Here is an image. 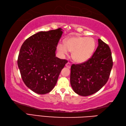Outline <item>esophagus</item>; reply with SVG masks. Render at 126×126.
Returning <instances> with one entry per match:
<instances>
[{
  "instance_id": "34e87169",
  "label": "esophagus",
  "mask_w": 126,
  "mask_h": 126,
  "mask_svg": "<svg viewBox=\"0 0 126 126\" xmlns=\"http://www.w3.org/2000/svg\"><path fill=\"white\" fill-rule=\"evenodd\" d=\"M71 65V64L70 62H67L65 64V66L68 68H70Z\"/></svg>"
}]
</instances>
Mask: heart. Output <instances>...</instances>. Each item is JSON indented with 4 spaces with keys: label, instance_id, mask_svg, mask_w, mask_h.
Returning <instances> with one entry per match:
<instances>
[{
    "label": "heart",
    "instance_id": "obj_1",
    "mask_svg": "<svg viewBox=\"0 0 126 126\" xmlns=\"http://www.w3.org/2000/svg\"><path fill=\"white\" fill-rule=\"evenodd\" d=\"M96 46L95 39L91 37H74L66 39L64 44L57 45L59 52L63 55L72 52L73 60L77 63H83L91 57Z\"/></svg>",
    "mask_w": 126,
    "mask_h": 126
}]
</instances>
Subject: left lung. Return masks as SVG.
I'll list each match as a JSON object with an SVG mask.
<instances>
[{
    "label": "left lung",
    "mask_w": 126,
    "mask_h": 126,
    "mask_svg": "<svg viewBox=\"0 0 126 126\" xmlns=\"http://www.w3.org/2000/svg\"><path fill=\"white\" fill-rule=\"evenodd\" d=\"M98 45L92 57L71 66L70 84L77 94L87 96L100 90L107 82L113 65L109 45L98 39Z\"/></svg>",
    "instance_id": "8db88e82"
}]
</instances>
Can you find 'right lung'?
Returning <instances> with one entry per match:
<instances>
[{"mask_svg":"<svg viewBox=\"0 0 126 126\" xmlns=\"http://www.w3.org/2000/svg\"><path fill=\"white\" fill-rule=\"evenodd\" d=\"M62 33L61 28L39 32L26 39L20 47L17 63L21 77L26 86L38 94L52 90L68 62L55 55Z\"/></svg>","mask_w":126,"mask_h":126,"instance_id":"1","label":"right lung"}]
</instances>
